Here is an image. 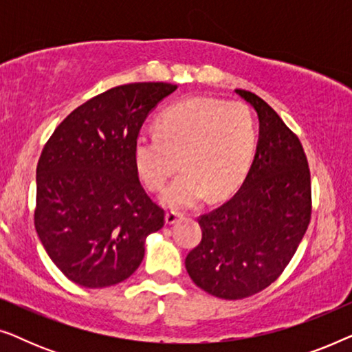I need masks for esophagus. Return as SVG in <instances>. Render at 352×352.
I'll list each match as a JSON object with an SVG mask.
<instances>
[{"label": "esophagus", "mask_w": 352, "mask_h": 352, "mask_svg": "<svg viewBox=\"0 0 352 352\" xmlns=\"http://www.w3.org/2000/svg\"><path fill=\"white\" fill-rule=\"evenodd\" d=\"M181 213H177V211H175V210H170V211H166V214H165V221H166V224H175L177 219L181 218Z\"/></svg>", "instance_id": "obj_1"}]
</instances>
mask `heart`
<instances>
[{
	"label": "heart",
	"mask_w": 352,
	"mask_h": 352,
	"mask_svg": "<svg viewBox=\"0 0 352 352\" xmlns=\"http://www.w3.org/2000/svg\"><path fill=\"white\" fill-rule=\"evenodd\" d=\"M256 148V124L247 105L214 98H189L165 107L157 133L134 141V166L144 186L158 192L182 165L163 194L171 208H192L210 192L224 197L250 170Z\"/></svg>",
	"instance_id": "heart-1"
}]
</instances>
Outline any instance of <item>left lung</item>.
Returning a JSON list of instances; mask_svg holds the SVG:
<instances>
[{
  "label": "left lung",
  "mask_w": 352,
  "mask_h": 352,
  "mask_svg": "<svg viewBox=\"0 0 352 352\" xmlns=\"http://www.w3.org/2000/svg\"><path fill=\"white\" fill-rule=\"evenodd\" d=\"M235 93L258 112L256 155L234 197L201 214V240L186 256L197 287L242 300L276 282L305 237L312 213L311 171L300 139L271 105Z\"/></svg>",
  "instance_id": "left-lung-1"
}]
</instances>
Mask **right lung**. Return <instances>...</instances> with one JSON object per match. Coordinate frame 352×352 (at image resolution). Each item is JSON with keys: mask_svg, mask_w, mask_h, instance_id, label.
I'll return each instance as SVG.
<instances>
[{"mask_svg": "<svg viewBox=\"0 0 352 352\" xmlns=\"http://www.w3.org/2000/svg\"><path fill=\"white\" fill-rule=\"evenodd\" d=\"M171 83L115 86L76 107L43 147L35 229L69 280L104 288L131 276L165 210L139 182L133 147L144 120L176 91Z\"/></svg>", "mask_w": 352, "mask_h": 352, "instance_id": "add662e5", "label": "right lung"}]
</instances>
